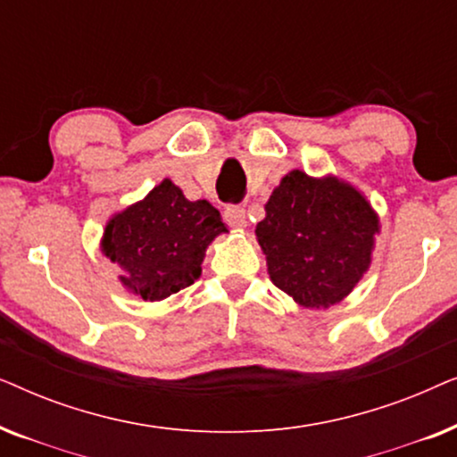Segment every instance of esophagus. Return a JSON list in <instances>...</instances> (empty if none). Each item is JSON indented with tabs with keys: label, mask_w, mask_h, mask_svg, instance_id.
I'll return each instance as SVG.
<instances>
[{
	"label": "esophagus",
	"mask_w": 457,
	"mask_h": 457,
	"mask_svg": "<svg viewBox=\"0 0 457 457\" xmlns=\"http://www.w3.org/2000/svg\"><path fill=\"white\" fill-rule=\"evenodd\" d=\"M224 220L235 228H245L247 227V212L243 205H227L224 210Z\"/></svg>",
	"instance_id": "34e87169"
}]
</instances>
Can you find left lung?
Masks as SVG:
<instances>
[{
	"label": "left lung",
	"instance_id": "left-lung-1",
	"mask_svg": "<svg viewBox=\"0 0 457 457\" xmlns=\"http://www.w3.org/2000/svg\"><path fill=\"white\" fill-rule=\"evenodd\" d=\"M255 237L270 280L310 310L345 299L370 268L378 214L361 191L333 177L285 174Z\"/></svg>",
	"mask_w": 457,
	"mask_h": 457
}]
</instances>
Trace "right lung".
Listing matches in <instances>:
<instances>
[{
	"label": "right lung",
	"mask_w": 457,
	"mask_h": 457,
	"mask_svg": "<svg viewBox=\"0 0 457 457\" xmlns=\"http://www.w3.org/2000/svg\"><path fill=\"white\" fill-rule=\"evenodd\" d=\"M228 233L220 212L164 179L141 202L116 212L105 224L102 252L120 268L124 289L143 302H162L195 283L205 249Z\"/></svg>",
	"instance_id": "add662e5"
}]
</instances>
